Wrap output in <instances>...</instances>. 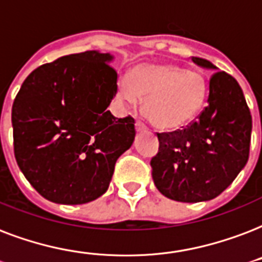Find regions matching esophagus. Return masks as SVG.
Masks as SVG:
<instances>
[{"label": "esophagus", "instance_id": "obj_1", "mask_svg": "<svg viewBox=\"0 0 262 262\" xmlns=\"http://www.w3.org/2000/svg\"><path fill=\"white\" fill-rule=\"evenodd\" d=\"M136 130L137 132L147 130V126H145L144 123L141 122V121H137V122H136Z\"/></svg>", "mask_w": 262, "mask_h": 262}]
</instances>
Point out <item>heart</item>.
Wrapping results in <instances>:
<instances>
[{
  "label": "heart",
  "instance_id": "heart-1",
  "mask_svg": "<svg viewBox=\"0 0 262 262\" xmlns=\"http://www.w3.org/2000/svg\"><path fill=\"white\" fill-rule=\"evenodd\" d=\"M207 96L202 74L171 63L139 64L129 78L118 81V97L136 105L144 99V111L159 130H177L201 113Z\"/></svg>",
  "mask_w": 262,
  "mask_h": 262
}]
</instances>
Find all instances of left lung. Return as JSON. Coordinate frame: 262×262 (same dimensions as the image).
Returning a JSON list of instances; mask_svg holds the SVG:
<instances>
[{
	"mask_svg": "<svg viewBox=\"0 0 262 262\" xmlns=\"http://www.w3.org/2000/svg\"><path fill=\"white\" fill-rule=\"evenodd\" d=\"M205 69L209 60L192 57ZM158 154L151 159L154 183L169 199L203 202L231 185L249 159L251 115L236 79L215 71L209 81L207 105L184 129L157 133Z\"/></svg>",
	"mask_w": 262,
	"mask_h": 262,
	"instance_id": "1",
	"label": "left lung"
}]
</instances>
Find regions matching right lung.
<instances>
[{
  "instance_id": "1",
  "label": "right lung",
  "mask_w": 262,
  "mask_h": 262,
  "mask_svg": "<svg viewBox=\"0 0 262 262\" xmlns=\"http://www.w3.org/2000/svg\"><path fill=\"white\" fill-rule=\"evenodd\" d=\"M111 60L97 51L63 56L34 70L16 95V162L51 202L82 205L101 196L117 159L133 144L135 119L107 110L118 92Z\"/></svg>"
}]
</instances>
